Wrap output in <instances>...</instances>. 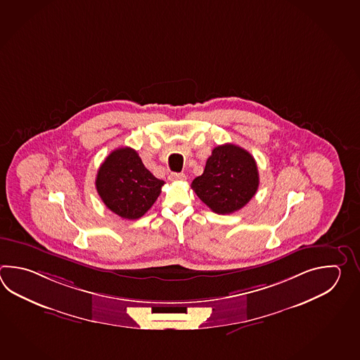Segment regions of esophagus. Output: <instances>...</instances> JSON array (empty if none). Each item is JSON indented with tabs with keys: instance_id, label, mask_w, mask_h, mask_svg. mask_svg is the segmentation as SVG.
<instances>
[{
	"instance_id": "esophagus-1",
	"label": "esophagus",
	"mask_w": 360,
	"mask_h": 360,
	"mask_svg": "<svg viewBox=\"0 0 360 360\" xmlns=\"http://www.w3.org/2000/svg\"><path fill=\"white\" fill-rule=\"evenodd\" d=\"M186 176L184 174H177V172H172L169 176V181H184Z\"/></svg>"
}]
</instances>
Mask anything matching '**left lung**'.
Wrapping results in <instances>:
<instances>
[{
  "instance_id": "1",
  "label": "left lung",
  "mask_w": 360,
  "mask_h": 360,
  "mask_svg": "<svg viewBox=\"0 0 360 360\" xmlns=\"http://www.w3.org/2000/svg\"><path fill=\"white\" fill-rule=\"evenodd\" d=\"M198 198L219 214L245 207L259 188V169L251 154L240 146L214 148L200 176L191 183Z\"/></svg>"
}]
</instances>
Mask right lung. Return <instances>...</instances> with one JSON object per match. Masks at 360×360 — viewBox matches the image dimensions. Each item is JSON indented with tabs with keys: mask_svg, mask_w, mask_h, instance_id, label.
Returning <instances> with one entry per match:
<instances>
[{
	"mask_svg": "<svg viewBox=\"0 0 360 360\" xmlns=\"http://www.w3.org/2000/svg\"><path fill=\"white\" fill-rule=\"evenodd\" d=\"M165 181L146 169L138 152L129 146L113 150L101 163L95 185L104 205L122 219L146 214L161 194Z\"/></svg>",
	"mask_w": 360,
	"mask_h": 360,
	"instance_id": "obj_1",
	"label": "right lung"
}]
</instances>
